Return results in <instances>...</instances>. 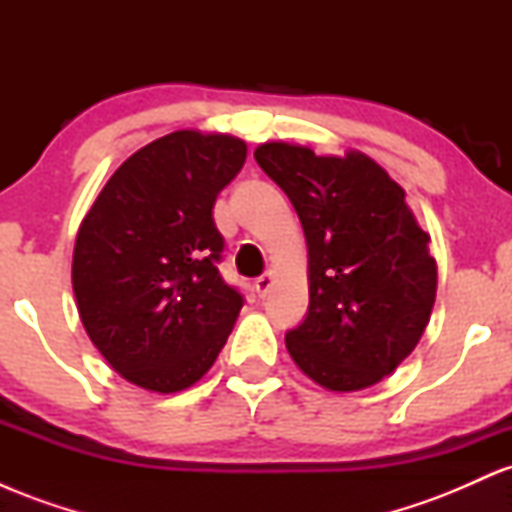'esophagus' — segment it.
<instances>
[{"label":"esophagus","mask_w":512,"mask_h":512,"mask_svg":"<svg viewBox=\"0 0 512 512\" xmlns=\"http://www.w3.org/2000/svg\"><path fill=\"white\" fill-rule=\"evenodd\" d=\"M272 284H274V274L272 272L262 274L260 279H255V293L260 298H264L269 293V289H272Z\"/></svg>","instance_id":"esophagus-1"}]
</instances>
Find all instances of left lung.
<instances>
[{"instance_id": "1", "label": "left lung", "mask_w": 512, "mask_h": 512, "mask_svg": "<svg viewBox=\"0 0 512 512\" xmlns=\"http://www.w3.org/2000/svg\"><path fill=\"white\" fill-rule=\"evenodd\" d=\"M255 161L291 199L308 243L310 303L286 349L334 392L390 375L424 334L436 301V260L404 190L373 158L317 156L269 142Z\"/></svg>"}]
</instances>
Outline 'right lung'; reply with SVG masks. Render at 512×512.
Returning <instances> with one entry per match:
<instances>
[{
  "instance_id": "1",
  "label": "right lung",
  "mask_w": 512,
  "mask_h": 512,
  "mask_svg": "<svg viewBox=\"0 0 512 512\" xmlns=\"http://www.w3.org/2000/svg\"><path fill=\"white\" fill-rule=\"evenodd\" d=\"M248 146L180 129L115 170L76 233L72 284L96 349L151 392L195 385L236 325L243 293L219 272L216 197Z\"/></svg>"
}]
</instances>
